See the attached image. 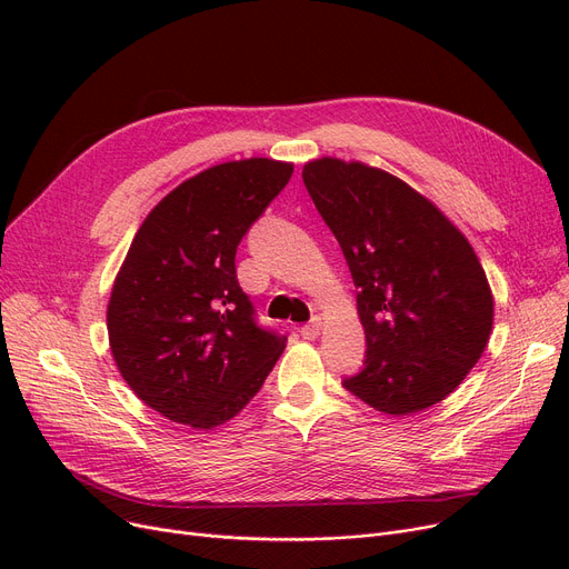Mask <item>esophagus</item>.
Listing matches in <instances>:
<instances>
[{
  "label": "esophagus",
  "instance_id": "34e87169",
  "mask_svg": "<svg viewBox=\"0 0 569 569\" xmlns=\"http://www.w3.org/2000/svg\"><path fill=\"white\" fill-rule=\"evenodd\" d=\"M320 330H322V320H320V318H313L309 325H305V327H302L300 335H302L305 339L313 341V339H318V337H320Z\"/></svg>",
  "mask_w": 569,
  "mask_h": 569
}]
</instances>
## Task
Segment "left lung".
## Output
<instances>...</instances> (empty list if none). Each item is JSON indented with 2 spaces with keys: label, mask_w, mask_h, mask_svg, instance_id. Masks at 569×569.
<instances>
[{
  "label": "left lung",
  "mask_w": 569,
  "mask_h": 569,
  "mask_svg": "<svg viewBox=\"0 0 569 569\" xmlns=\"http://www.w3.org/2000/svg\"><path fill=\"white\" fill-rule=\"evenodd\" d=\"M302 179L360 288L367 360L343 387L392 417L440 403L480 360L493 327V295L470 242L380 168L322 157Z\"/></svg>",
  "instance_id": "left-lung-1"
}]
</instances>
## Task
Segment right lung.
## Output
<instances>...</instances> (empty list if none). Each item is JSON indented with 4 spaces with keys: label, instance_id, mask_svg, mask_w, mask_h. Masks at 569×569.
Masks as SVG:
<instances>
[{
    "label": "right lung",
    "instance_id": "right-lung-1",
    "mask_svg": "<svg viewBox=\"0 0 569 569\" xmlns=\"http://www.w3.org/2000/svg\"><path fill=\"white\" fill-rule=\"evenodd\" d=\"M292 174L242 159L172 189L138 228L108 302L114 365L140 401L193 429L242 410L286 348L256 325L234 253Z\"/></svg>",
    "mask_w": 569,
    "mask_h": 569
}]
</instances>
